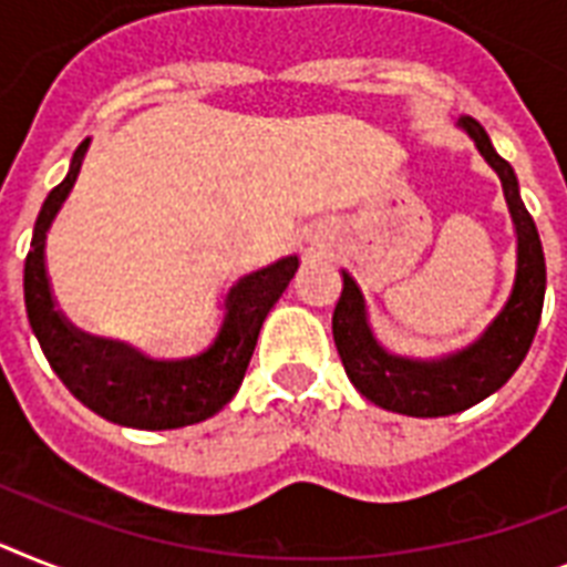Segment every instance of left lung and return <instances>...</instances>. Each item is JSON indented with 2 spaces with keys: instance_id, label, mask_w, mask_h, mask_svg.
<instances>
[{
  "instance_id": "1",
  "label": "left lung",
  "mask_w": 567,
  "mask_h": 567,
  "mask_svg": "<svg viewBox=\"0 0 567 567\" xmlns=\"http://www.w3.org/2000/svg\"><path fill=\"white\" fill-rule=\"evenodd\" d=\"M461 126L478 144L481 156L489 162V167L498 173L504 199L516 223L518 269L507 307L475 344L437 362L388 353L373 339L364 318L362 292L348 272H341L344 287L333 310L336 350L350 382L371 402L409 417H446L495 394L518 371V364L525 362L545 303V255H542L536 223L518 196L516 173L495 153L489 135L478 121L463 115Z\"/></svg>"
}]
</instances>
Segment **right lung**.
Here are the masks:
<instances>
[{"label": "right lung", "instance_id": "obj_1", "mask_svg": "<svg viewBox=\"0 0 567 567\" xmlns=\"http://www.w3.org/2000/svg\"><path fill=\"white\" fill-rule=\"evenodd\" d=\"M86 147L89 138L74 150L65 179L45 196L37 217L31 251L25 257V310L31 330L63 385L101 417L153 432L199 423L217 414L237 394L266 312L272 310V303L298 272V257L289 255L237 280L226 298V321L219 327V336L194 359L153 362L118 341L78 333L54 310L42 249L51 219L81 173Z\"/></svg>", "mask_w": 567, "mask_h": 567}]
</instances>
